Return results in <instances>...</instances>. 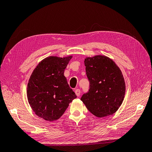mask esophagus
Wrapping results in <instances>:
<instances>
[{"mask_svg": "<svg viewBox=\"0 0 152 152\" xmlns=\"http://www.w3.org/2000/svg\"><path fill=\"white\" fill-rule=\"evenodd\" d=\"M75 93L77 95V96H79L80 94V90L79 89H77L75 90Z\"/></svg>", "mask_w": 152, "mask_h": 152, "instance_id": "1", "label": "esophagus"}]
</instances>
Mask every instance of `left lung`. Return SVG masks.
Listing matches in <instances>:
<instances>
[{"instance_id": "left-lung-1", "label": "left lung", "mask_w": 152, "mask_h": 152, "mask_svg": "<svg viewBox=\"0 0 152 152\" xmlns=\"http://www.w3.org/2000/svg\"><path fill=\"white\" fill-rule=\"evenodd\" d=\"M84 64L90 88L80 100L97 117L113 115L121 107L126 93L121 70L112 59L103 55L87 57Z\"/></svg>"}]
</instances>
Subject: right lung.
Returning a JSON list of instances; mask_svg holds the SVG:
<instances>
[{"label": "right lung", "mask_w": 152, "mask_h": 152, "mask_svg": "<svg viewBox=\"0 0 152 152\" xmlns=\"http://www.w3.org/2000/svg\"><path fill=\"white\" fill-rule=\"evenodd\" d=\"M72 56H49L34 69L27 85V98L37 115L45 121L60 118L69 103L77 98L64 72Z\"/></svg>", "instance_id": "obj_1"}]
</instances>
